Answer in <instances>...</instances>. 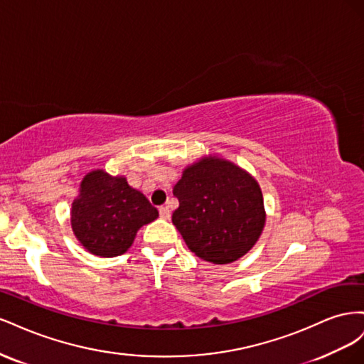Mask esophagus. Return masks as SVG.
I'll return each mask as SVG.
<instances>
[{
	"mask_svg": "<svg viewBox=\"0 0 364 364\" xmlns=\"http://www.w3.org/2000/svg\"><path fill=\"white\" fill-rule=\"evenodd\" d=\"M159 215L164 220L170 218V209H168V206H159Z\"/></svg>",
	"mask_w": 364,
	"mask_h": 364,
	"instance_id": "34e87169",
	"label": "esophagus"
}]
</instances>
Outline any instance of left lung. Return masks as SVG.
<instances>
[{
  "label": "left lung",
  "mask_w": 364,
  "mask_h": 364,
  "mask_svg": "<svg viewBox=\"0 0 364 364\" xmlns=\"http://www.w3.org/2000/svg\"><path fill=\"white\" fill-rule=\"evenodd\" d=\"M173 194L171 222L185 245L203 261L229 264L255 246L266 225L262 191L240 165L208 155L182 171Z\"/></svg>",
  "instance_id": "left-lung-1"
}]
</instances>
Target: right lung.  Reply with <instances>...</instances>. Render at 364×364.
<instances>
[{"mask_svg":"<svg viewBox=\"0 0 364 364\" xmlns=\"http://www.w3.org/2000/svg\"><path fill=\"white\" fill-rule=\"evenodd\" d=\"M70 215L80 245L95 257L112 258L127 252L138 230L159 213L124 176L92 170L82 179Z\"/></svg>","mask_w":364,"mask_h":364,"instance_id":"right-lung-1","label":"right lung"}]
</instances>
